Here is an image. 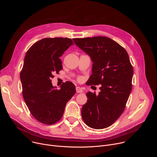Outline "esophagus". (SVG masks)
I'll list each match as a JSON object with an SVG mask.
<instances>
[{
	"label": "esophagus",
	"instance_id": "34e87169",
	"mask_svg": "<svg viewBox=\"0 0 157 157\" xmlns=\"http://www.w3.org/2000/svg\"><path fill=\"white\" fill-rule=\"evenodd\" d=\"M76 92L78 93H82V89H81L80 87L77 86V87H76Z\"/></svg>",
	"mask_w": 157,
	"mask_h": 157
}]
</instances>
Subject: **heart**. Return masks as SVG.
Masks as SVG:
<instances>
[{
    "label": "heart",
    "mask_w": 157,
    "mask_h": 157,
    "mask_svg": "<svg viewBox=\"0 0 157 157\" xmlns=\"http://www.w3.org/2000/svg\"><path fill=\"white\" fill-rule=\"evenodd\" d=\"M79 79H81V78H79Z\"/></svg>",
    "instance_id": "obj_1"
}]
</instances>
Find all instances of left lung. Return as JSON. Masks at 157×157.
<instances>
[{
	"label": "left lung",
	"instance_id": "obj_1",
	"mask_svg": "<svg viewBox=\"0 0 157 157\" xmlns=\"http://www.w3.org/2000/svg\"><path fill=\"white\" fill-rule=\"evenodd\" d=\"M73 40L93 63L86 84H101L98 95L86 93L88 99L81 109L82 118L93 128H107L121 116L132 91L133 70L128 55L119 43L106 36Z\"/></svg>",
	"mask_w": 157,
	"mask_h": 157
}]
</instances>
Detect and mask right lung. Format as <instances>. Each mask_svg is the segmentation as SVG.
Wrapping results in <instances>:
<instances>
[{
  "label": "right lung",
  "mask_w": 157,
  "mask_h": 157,
  "mask_svg": "<svg viewBox=\"0 0 157 157\" xmlns=\"http://www.w3.org/2000/svg\"><path fill=\"white\" fill-rule=\"evenodd\" d=\"M72 44L68 38H45L34 43L25 55L20 75L22 94L32 115L42 124L58 122L67 102L76 93L71 82H64L56 89L51 80L63 69L59 57Z\"/></svg>",
  "instance_id": "add662e5"
}]
</instances>
